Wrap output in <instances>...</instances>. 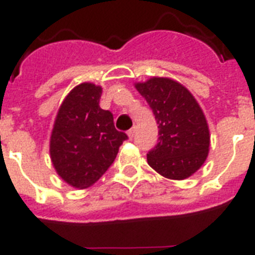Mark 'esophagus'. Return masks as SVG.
<instances>
[{
    "mask_svg": "<svg viewBox=\"0 0 255 255\" xmlns=\"http://www.w3.org/2000/svg\"><path fill=\"white\" fill-rule=\"evenodd\" d=\"M135 132H136V128H135V127H132L131 129H129V131L127 132L128 136H129V139H132V137H133V136H135Z\"/></svg>",
    "mask_w": 255,
    "mask_h": 255,
    "instance_id": "34e87169",
    "label": "esophagus"
}]
</instances>
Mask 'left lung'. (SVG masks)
<instances>
[{
	"label": "left lung",
	"mask_w": 255,
	"mask_h": 255,
	"mask_svg": "<svg viewBox=\"0 0 255 255\" xmlns=\"http://www.w3.org/2000/svg\"><path fill=\"white\" fill-rule=\"evenodd\" d=\"M149 104L159 128L147 161L172 180H184L200 169L209 152V128L204 112L188 90L169 78H151L136 85Z\"/></svg>",
	"instance_id": "1"
}]
</instances>
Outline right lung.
Segmentation results:
<instances>
[{
  "instance_id": "obj_1",
  "label": "right lung",
  "mask_w": 255,
  "mask_h": 255,
  "mask_svg": "<svg viewBox=\"0 0 255 255\" xmlns=\"http://www.w3.org/2000/svg\"><path fill=\"white\" fill-rule=\"evenodd\" d=\"M102 87L82 83L71 90L58 111L50 156L58 174L71 186L95 184L114 163L128 136L118 131L114 115L99 106Z\"/></svg>"
}]
</instances>
